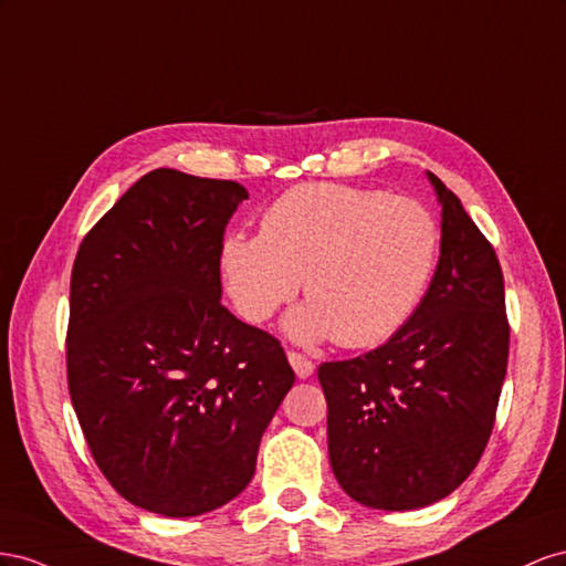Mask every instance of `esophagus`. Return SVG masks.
<instances>
[{"instance_id": "1", "label": "esophagus", "mask_w": 566, "mask_h": 566, "mask_svg": "<svg viewBox=\"0 0 566 566\" xmlns=\"http://www.w3.org/2000/svg\"><path fill=\"white\" fill-rule=\"evenodd\" d=\"M286 358H289V363H292V367H294V373L298 375V379H308V377L315 373V365H313L308 358H305V355H301V353H296V350H289Z\"/></svg>"}]
</instances>
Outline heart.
I'll return each mask as SVG.
<instances>
[{
  "mask_svg": "<svg viewBox=\"0 0 566 566\" xmlns=\"http://www.w3.org/2000/svg\"><path fill=\"white\" fill-rule=\"evenodd\" d=\"M441 253L424 203L379 189L303 185L282 193L261 234L222 241L224 284L241 317L265 322L301 286L311 303L286 317L296 342L334 334L344 348L377 346L408 325Z\"/></svg>",
  "mask_w": 566,
  "mask_h": 566,
  "instance_id": "1",
  "label": "heart"
}]
</instances>
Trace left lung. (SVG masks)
I'll return each mask as SVG.
<instances>
[{
    "mask_svg": "<svg viewBox=\"0 0 566 566\" xmlns=\"http://www.w3.org/2000/svg\"><path fill=\"white\" fill-rule=\"evenodd\" d=\"M441 203V255L408 325L358 358L322 363L329 462L365 507L417 510L472 474L507 373L505 284L489 239L427 172Z\"/></svg>",
    "mask_w": 566,
    "mask_h": 566,
    "instance_id": "obj_1",
    "label": "left lung"
}]
</instances>
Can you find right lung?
<instances>
[{"label": "right lung", "mask_w": 566, "mask_h": 566, "mask_svg": "<svg viewBox=\"0 0 566 566\" xmlns=\"http://www.w3.org/2000/svg\"><path fill=\"white\" fill-rule=\"evenodd\" d=\"M249 191L151 170L94 224L71 274L69 391L92 458L133 505L197 516L249 486L294 386L284 348L220 303L222 234Z\"/></svg>", "instance_id": "obj_1"}]
</instances>
